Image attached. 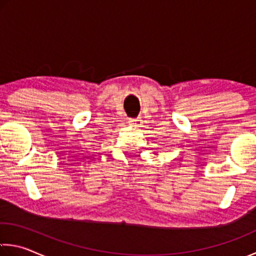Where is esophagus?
Returning <instances> with one entry per match:
<instances>
[{
  "mask_svg": "<svg viewBox=\"0 0 256 256\" xmlns=\"http://www.w3.org/2000/svg\"><path fill=\"white\" fill-rule=\"evenodd\" d=\"M141 120L140 118H131L128 120V123L131 124V125H139V122H140Z\"/></svg>",
  "mask_w": 256,
  "mask_h": 256,
  "instance_id": "1",
  "label": "esophagus"
}]
</instances>
